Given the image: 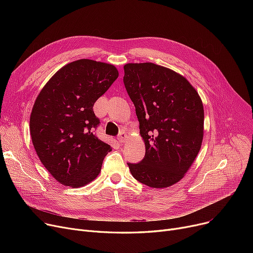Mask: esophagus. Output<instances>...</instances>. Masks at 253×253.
<instances>
[{"mask_svg":"<svg viewBox=\"0 0 253 253\" xmlns=\"http://www.w3.org/2000/svg\"><path fill=\"white\" fill-rule=\"evenodd\" d=\"M127 139H128V135L125 133V132H121V133H120L118 136V140L121 143H125Z\"/></svg>","mask_w":253,"mask_h":253,"instance_id":"esophagus-1","label":"esophagus"}]
</instances>
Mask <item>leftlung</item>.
Wrapping results in <instances>:
<instances>
[{
    "label": "left lung",
    "mask_w": 253,
    "mask_h": 253,
    "mask_svg": "<svg viewBox=\"0 0 253 253\" xmlns=\"http://www.w3.org/2000/svg\"><path fill=\"white\" fill-rule=\"evenodd\" d=\"M124 73L145 145L143 160L128 163L130 172L148 187L168 188L185 175L201 149L202 99L187 79L165 66L126 63Z\"/></svg>",
    "instance_id": "left-lung-1"
}]
</instances>
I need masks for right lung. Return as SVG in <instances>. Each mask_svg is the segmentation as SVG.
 <instances>
[{
	"label": "right lung",
	"mask_w": 253,
	"mask_h": 253,
	"mask_svg": "<svg viewBox=\"0 0 253 253\" xmlns=\"http://www.w3.org/2000/svg\"><path fill=\"white\" fill-rule=\"evenodd\" d=\"M118 77L114 64L79 59L62 66L40 91L30 117L32 141L59 183L84 187L100 173L112 147L94 133L99 120L93 105Z\"/></svg>",
	"instance_id": "right-lung-1"
}]
</instances>
